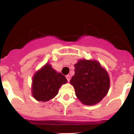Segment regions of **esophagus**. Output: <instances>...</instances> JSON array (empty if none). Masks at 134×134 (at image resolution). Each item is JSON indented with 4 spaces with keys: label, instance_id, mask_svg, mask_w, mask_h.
Masks as SVG:
<instances>
[{
    "label": "esophagus",
    "instance_id": "1",
    "mask_svg": "<svg viewBox=\"0 0 134 134\" xmlns=\"http://www.w3.org/2000/svg\"><path fill=\"white\" fill-rule=\"evenodd\" d=\"M66 79H67V81H68L69 82L70 80V75H67V76H66Z\"/></svg>",
    "mask_w": 134,
    "mask_h": 134
}]
</instances>
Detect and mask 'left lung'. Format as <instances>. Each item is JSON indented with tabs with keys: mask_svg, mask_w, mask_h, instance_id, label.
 <instances>
[{
	"mask_svg": "<svg viewBox=\"0 0 134 134\" xmlns=\"http://www.w3.org/2000/svg\"><path fill=\"white\" fill-rule=\"evenodd\" d=\"M75 74L70 83L83 104L94 105L102 100L110 86L108 73L96 60H79L74 65Z\"/></svg>",
	"mask_w": 134,
	"mask_h": 134,
	"instance_id": "obj_1",
	"label": "left lung"
}]
</instances>
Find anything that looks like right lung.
<instances>
[{"label":"right lung","mask_w":134,"mask_h":134,"mask_svg":"<svg viewBox=\"0 0 134 134\" xmlns=\"http://www.w3.org/2000/svg\"><path fill=\"white\" fill-rule=\"evenodd\" d=\"M67 79L60 72H57L47 63L37 71L32 79V96L38 101L46 102L58 94V90Z\"/></svg>","instance_id":"1"}]
</instances>
